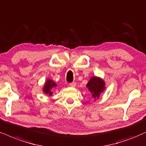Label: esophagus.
Here are the masks:
<instances>
[{
	"label": "esophagus",
	"instance_id": "34e87169",
	"mask_svg": "<svg viewBox=\"0 0 146 146\" xmlns=\"http://www.w3.org/2000/svg\"><path fill=\"white\" fill-rule=\"evenodd\" d=\"M76 82H71V83L69 84V86L71 87H73V88H75L76 86Z\"/></svg>",
	"mask_w": 146,
	"mask_h": 146
}]
</instances>
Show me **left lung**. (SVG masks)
<instances>
[{
  "mask_svg": "<svg viewBox=\"0 0 146 146\" xmlns=\"http://www.w3.org/2000/svg\"><path fill=\"white\" fill-rule=\"evenodd\" d=\"M105 83L104 80L99 77H92L88 82L86 87L91 93L92 99L96 101L99 98L101 94L104 92L105 89Z\"/></svg>",
  "mask_w": 146,
  "mask_h": 146,
  "instance_id": "8db88e82",
  "label": "left lung"
}]
</instances>
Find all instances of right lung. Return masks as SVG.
Instances as JSON below:
<instances>
[{"instance_id":"1","label":"right lung","mask_w":146,"mask_h":146,"mask_svg":"<svg viewBox=\"0 0 146 146\" xmlns=\"http://www.w3.org/2000/svg\"><path fill=\"white\" fill-rule=\"evenodd\" d=\"M57 86V84L54 82L53 80H50V79H47L45 81L44 86L43 88V92L45 93V94L48 96H52L53 92H52V89L54 88Z\"/></svg>"}]
</instances>
